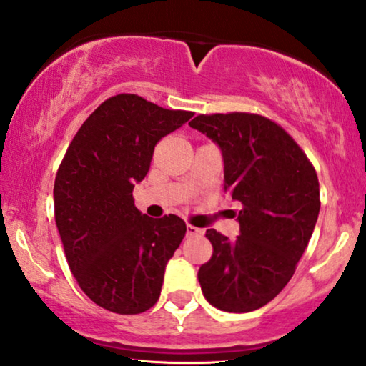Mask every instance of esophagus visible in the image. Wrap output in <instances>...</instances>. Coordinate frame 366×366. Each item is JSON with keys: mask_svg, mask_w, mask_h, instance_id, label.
I'll use <instances>...</instances> for the list:
<instances>
[{"mask_svg": "<svg viewBox=\"0 0 366 366\" xmlns=\"http://www.w3.org/2000/svg\"><path fill=\"white\" fill-rule=\"evenodd\" d=\"M197 234H202V229L192 226V224H187V236H197Z\"/></svg>", "mask_w": 366, "mask_h": 366, "instance_id": "esophagus-1", "label": "esophagus"}]
</instances>
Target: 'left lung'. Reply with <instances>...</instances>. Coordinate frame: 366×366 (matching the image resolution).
<instances>
[{"mask_svg": "<svg viewBox=\"0 0 366 366\" xmlns=\"http://www.w3.org/2000/svg\"><path fill=\"white\" fill-rule=\"evenodd\" d=\"M219 145L224 191L241 202L239 236L207 229L212 257L199 267L206 300L217 310L247 313L288 285L320 212L313 164L282 127L246 112L197 115L189 122Z\"/></svg>", "mask_w": 366, "mask_h": 366, "instance_id": "obj_1", "label": "left lung"}]
</instances>
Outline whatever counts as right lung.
Here are the masks:
<instances>
[{
	"label": "right lung",
	"mask_w": 366,
	"mask_h": 366,
	"mask_svg": "<svg viewBox=\"0 0 366 366\" xmlns=\"http://www.w3.org/2000/svg\"><path fill=\"white\" fill-rule=\"evenodd\" d=\"M194 114L134 94L107 99L84 122L58 167L55 222L71 274L102 308L139 315L157 303L165 264L186 222L145 216L132 191L149 172L154 147Z\"/></svg>",
	"instance_id": "1"
}]
</instances>
